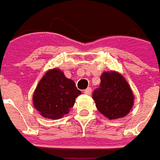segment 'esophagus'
<instances>
[{
	"label": "esophagus",
	"instance_id": "esophagus-1",
	"mask_svg": "<svg viewBox=\"0 0 160 160\" xmlns=\"http://www.w3.org/2000/svg\"><path fill=\"white\" fill-rule=\"evenodd\" d=\"M91 91H92L91 88H87L84 90V93L86 94V95H90V94H91Z\"/></svg>",
	"mask_w": 160,
	"mask_h": 160
}]
</instances>
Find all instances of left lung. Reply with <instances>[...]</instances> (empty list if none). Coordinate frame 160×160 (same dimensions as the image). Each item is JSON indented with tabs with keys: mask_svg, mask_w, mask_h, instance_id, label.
Segmentation results:
<instances>
[{
	"mask_svg": "<svg viewBox=\"0 0 160 160\" xmlns=\"http://www.w3.org/2000/svg\"><path fill=\"white\" fill-rule=\"evenodd\" d=\"M92 98L98 110L110 120L128 115L134 103L128 82L121 73L115 71L102 73L99 88L94 90Z\"/></svg>",
	"mask_w": 160,
	"mask_h": 160,
	"instance_id": "left-lung-1",
	"label": "left lung"
}]
</instances>
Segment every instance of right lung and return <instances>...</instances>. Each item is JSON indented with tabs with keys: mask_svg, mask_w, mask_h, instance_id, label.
<instances>
[{
	"mask_svg": "<svg viewBox=\"0 0 160 160\" xmlns=\"http://www.w3.org/2000/svg\"><path fill=\"white\" fill-rule=\"evenodd\" d=\"M81 92L58 68L46 72L33 95V105L45 118L60 119L70 112Z\"/></svg>",
	"mask_w": 160,
	"mask_h": 160,
	"instance_id": "obj_1",
	"label": "right lung"
}]
</instances>
